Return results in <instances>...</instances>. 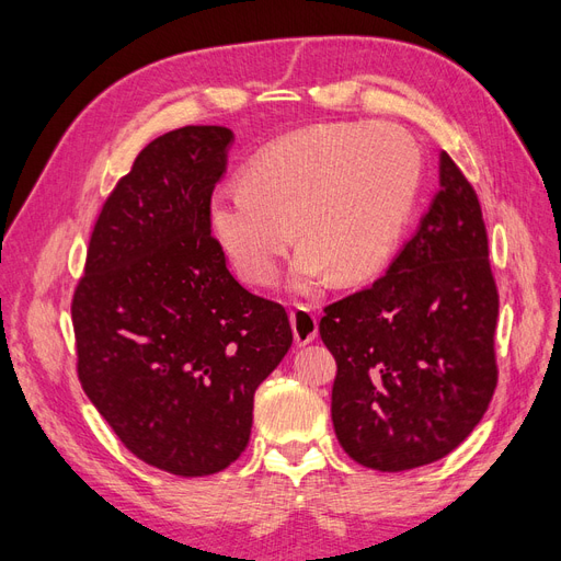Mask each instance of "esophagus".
<instances>
[{
    "label": "esophagus",
    "mask_w": 561,
    "mask_h": 561,
    "mask_svg": "<svg viewBox=\"0 0 561 561\" xmlns=\"http://www.w3.org/2000/svg\"><path fill=\"white\" fill-rule=\"evenodd\" d=\"M291 329H294V337L298 345H310V342L317 337L319 327H317V314L310 305H296L291 314Z\"/></svg>",
    "instance_id": "esophagus-1"
}]
</instances>
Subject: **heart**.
<instances>
[{
  "label": "heart",
  "instance_id": "1",
  "mask_svg": "<svg viewBox=\"0 0 561 561\" xmlns=\"http://www.w3.org/2000/svg\"><path fill=\"white\" fill-rule=\"evenodd\" d=\"M422 182L414 139L389 123L317 125L251 158L242 186L214 191L207 228L240 277L267 286L286 247L302 242L296 288L331 273L370 277L399 247Z\"/></svg>",
  "mask_w": 561,
  "mask_h": 561
}]
</instances>
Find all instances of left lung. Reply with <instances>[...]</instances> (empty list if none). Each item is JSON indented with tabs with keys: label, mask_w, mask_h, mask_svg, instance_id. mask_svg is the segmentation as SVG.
<instances>
[{
	"label": "left lung",
	"mask_w": 561,
	"mask_h": 561,
	"mask_svg": "<svg viewBox=\"0 0 561 561\" xmlns=\"http://www.w3.org/2000/svg\"><path fill=\"white\" fill-rule=\"evenodd\" d=\"M480 201L440 153V191L373 286L323 307L319 333L337 375L335 436L385 473L438 461L490 408L499 368V291Z\"/></svg>",
	"instance_id": "left-lung-1"
}]
</instances>
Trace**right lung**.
I'll return each mask as SVG.
<instances>
[{
	"label": "right lung",
	"mask_w": 561,
	"mask_h": 561,
	"mask_svg": "<svg viewBox=\"0 0 561 561\" xmlns=\"http://www.w3.org/2000/svg\"><path fill=\"white\" fill-rule=\"evenodd\" d=\"M230 141L186 125L144 147L102 205L71 298L90 403L137 459L182 478L242 455L254 393L294 342L284 307L230 275L207 228Z\"/></svg>",
	"instance_id": "obj_1"
}]
</instances>
